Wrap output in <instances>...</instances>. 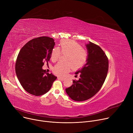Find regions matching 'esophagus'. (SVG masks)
I'll use <instances>...</instances> for the list:
<instances>
[{
	"mask_svg": "<svg viewBox=\"0 0 133 133\" xmlns=\"http://www.w3.org/2000/svg\"><path fill=\"white\" fill-rule=\"evenodd\" d=\"M58 78L60 79V80H62V81H64V79H65V78H63L62 77H58Z\"/></svg>",
	"mask_w": 133,
	"mask_h": 133,
	"instance_id": "esophagus-1",
	"label": "esophagus"
}]
</instances>
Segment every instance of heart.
<instances>
[{
    "instance_id": "obj_1",
    "label": "heart",
    "mask_w": 133,
    "mask_h": 133,
    "mask_svg": "<svg viewBox=\"0 0 133 133\" xmlns=\"http://www.w3.org/2000/svg\"><path fill=\"white\" fill-rule=\"evenodd\" d=\"M60 49L63 54H66V63H58L54 68L55 74L60 76L66 75L73 68L77 69L83 67L87 62L88 53L86 49L75 41L63 40L60 42ZM60 51L56 47L51 53V59L53 62H56L59 58Z\"/></svg>"
}]
</instances>
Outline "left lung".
Segmentation results:
<instances>
[{
	"label": "left lung",
	"mask_w": 133,
	"mask_h": 133,
	"mask_svg": "<svg viewBox=\"0 0 133 133\" xmlns=\"http://www.w3.org/2000/svg\"><path fill=\"white\" fill-rule=\"evenodd\" d=\"M85 45L88 53L87 63L75 72L80 77L78 80H74L73 85L66 89L68 95L76 101L87 100L97 93L108 70V59L101 48L90 41Z\"/></svg>",
	"instance_id": "obj_1"
}]
</instances>
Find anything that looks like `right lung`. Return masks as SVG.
<instances>
[{"label":"right lung","mask_w":133,"mask_h":133,"mask_svg":"<svg viewBox=\"0 0 133 133\" xmlns=\"http://www.w3.org/2000/svg\"><path fill=\"white\" fill-rule=\"evenodd\" d=\"M54 39L42 37L29 41L21 49L16 62V74L26 92L35 96L43 95L51 89L57 77L42 69L49 61L55 45Z\"/></svg>","instance_id":"obj_1"}]
</instances>
